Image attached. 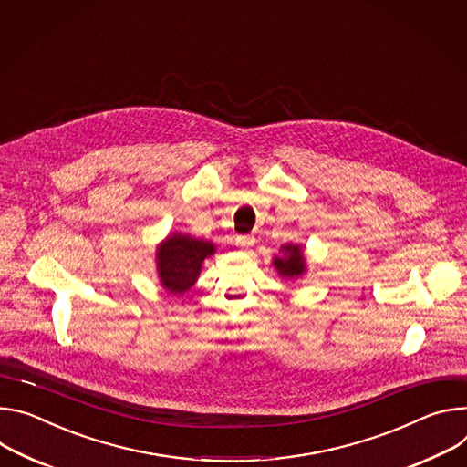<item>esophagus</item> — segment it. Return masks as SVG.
Wrapping results in <instances>:
<instances>
[{"label":"esophagus","mask_w":467,"mask_h":467,"mask_svg":"<svg viewBox=\"0 0 467 467\" xmlns=\"http://www.w3.org/2000/svg\"><path fill=\"white\" fill-rule=\"evenodd\" d=\"M254 243H255V237H254V235H239V237L235 239V244H237L239 248H250V246H254Z\"/></svg>","instance_id":"1"}]
</instances>
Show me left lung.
I'll return each mask as SVG.
<instances>
[{
	"label": "left lung",
	"instance_id": "8db88e82",
	"mask_svg": "<svg viewBox=\"0 0 467 467\" xmlns=\"http://www.w3.org/2000/svg\"><path fill=\"white\" fill-rule=\"evenodd\" d=\"M282 255L273 257V267L284 280H295L306 275V257L304 248L296 243H287L280 246Z\"/></svg>",
	"mask_w": 467,
	"mask_h": 467
}]
</instances>
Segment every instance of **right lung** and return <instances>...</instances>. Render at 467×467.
Returning <instances> with one entry per match:
<instances>
[{"label": "right lung", "mask_w": 467, "mask_h": 467, "mask_svg": "<svg viewBox=\"0 0 467 467\" xmlns=\"http://www.w3.org/2000/svg\"><path fill=\"white\" fill-rule=\"evenodd\" d=\"M213 254L215 244L212 241L187 234L167 235L155 250V269L161 285L172 295L189 291L200 276L202 264Z\"/></svg>", "instance_id": "right-lung-1"}]
</instances>
